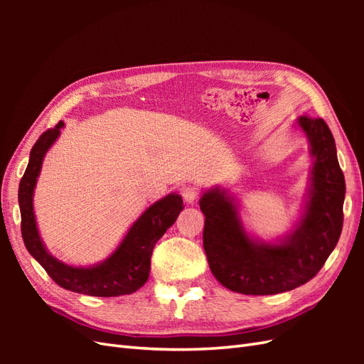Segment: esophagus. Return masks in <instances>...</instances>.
<instances>
[{"label":"esophagus","instance_id":"esophagus-1","mask_svg":"<svg viewBox=\"0 0 364 364\" xmlns=\"http://www.w3.org/2000/svg\"><path fill=\"white\" fill-rule=\"evenodd\" d=\"M197 196H199V191L194 186H185L182 190V197L186 203H193L197 199Z\"/></svg>","mask_w":364,"mask_h":364}]
</instances>
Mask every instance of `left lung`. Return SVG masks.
I'll use <instances>...</instances> for the list:
<instances>
[{
  "instance_id": "8db88e82",
  "label": "left lung",
  "mask_w": 364,
  "mask_h": 364,
  "mask_svg": "<svg viewBox=\"0 0 364 364\" xmlns=\"http://www.w3.org/2000/svg\"><path fill=\"white\" fill-rule=\"evenodd\" d=\"M293 127L305 135L313 164L301 215L287 232L262 240L246 226L229 188L215 185L202 191L209 269L232 291L278 294L299 287L316 277L340 238L346 186L334 136L322 118L299 117Z\"/></svg>"
}]
</instances>
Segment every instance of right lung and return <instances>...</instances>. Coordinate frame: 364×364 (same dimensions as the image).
<instances>
[{
	"label": "right lung",
	"mask_w": 364,
	"mask_h": 364,
	"mask_svg": "<svg viewBox=\"0 0 364 364\" xmlns=\"http://www.w3.org/2000/svg\"><path fill=\"white\" fill-rule=\"evenodd\" d=\"M65 127L63 121L43 132L30 151L28 165L19 182L18 202L21 232L30 255L46 269L51 279L70 291L87 296L111 297L130 294L146 284L150 273L153 247L182 211V196L171 193L147 206L130 225L118 246L103 261L91 266H73L51 255L39 234L33 196L42 162Z\"/></svg>",
	"instance_id": "1"
}]
</instances>
